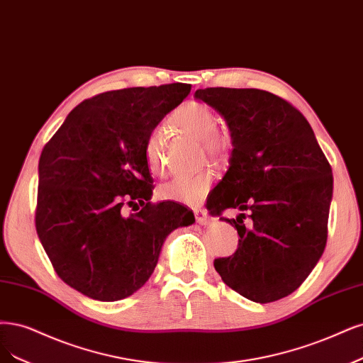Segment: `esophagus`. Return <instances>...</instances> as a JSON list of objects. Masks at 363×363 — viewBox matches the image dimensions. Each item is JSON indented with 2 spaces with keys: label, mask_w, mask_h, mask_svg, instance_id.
Masks as SVG:
<instances>
[{
  "label": "esophagus",
  "mask_w": 363,
  "mask_h": 363,
  "mask_svg": "<svg viewBox=\"0 0 363 363\" xmlns=\"http://www.w3.org/2000/svg\"><path fill=\"white\" fill-rule=\"evenodd\" d=\"M194 215H195V219L199 225H208L210 223V216L207 215V211L204 208H195Z\"/></svg>",
  "instance_id": "esophagus-1"
}]
</instances>
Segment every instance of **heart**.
Listing matches in <instances>:
<instances>
[{
	"instance_id": "1",
	"label": "heart",
	"mask_w": 363,
	"mask_h": 363,
	"mask_svg": "<svg viewBox=\"0 0 363 363\" xmlns=\"http://www.w3.org/2000/svg\"><path fill=\"white\" fill-rule=\"evenodd\" d=\"M171 121L182 132L194 136L201 141L204 152L211 157H222L228 150V138L218 130V117L207 105L199 102H189L174 112ZM165 132L162 128H155L148 133L144 153L147 165L155 176L165 172L164 159ZM211 183V174L208 171H199L189 176H179L159 187V195L169 201H179L184 204H195L204 196Z\"/></svg>"
}]
</instances>
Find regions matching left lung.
Instances as JSON below:
<instances>
[{
  "label": "left lung",
  "mask_w": 363,
  "mask_h": 363,
  "mask_svg": "<svg viewBox=\"0 0 363 363\" xmlns=\"http://www.w3.org/2000/svg\"><path fill=\"white\" fill-rule=\"evenodd\" d=\"M227 121L230 167L211 191L210 210H251L220 218L239 233L233 257L215 259L230 289L257 303L296 291L317 266L328 240L332 168L308 120L284 99L255 89L195 91Z\"/></svg>",
  "instance_id": "8db88e82"
}]
</instances>
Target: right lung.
<instances>
[{
  "label": "right lung",
  "instance_id": "add662e5",
  "mask_svg": "<svg viewBox=\"0 0 363 363\" xmlns=\"http://www.w3.org/2000/svg\"><path fill=\"white\" fill-rule=\"evenodd\" d=\"M189 93L177 82L97 94L42 150L37 235L58 277L86 297L116 302L138 291L167 237L195 222L177 203H150L144 153L148 133Z\"/></svg>",
  "mask_w": 363,
  "mask_h": 363
}]
</instances>
